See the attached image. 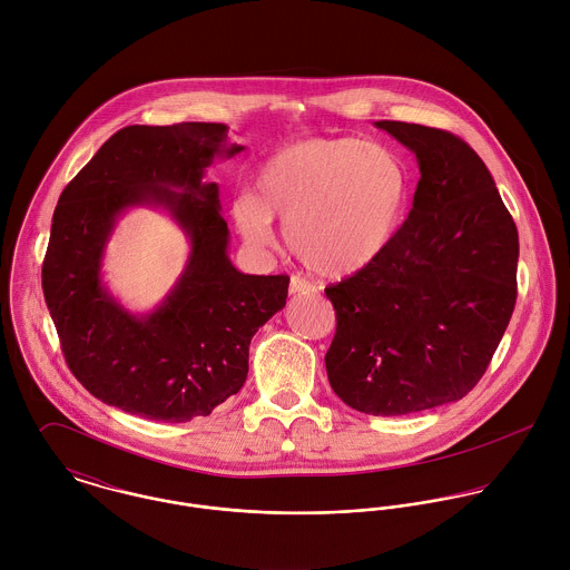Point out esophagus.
<instances>
[{"mask_svg": "<svg viewBox=\"0 0 570 570\" xmlns=\"http://www.w3.org/2000/svg\"><path fill=\"white\" fill-rule=\"evenodd\" d=\"M314 292H316V287L309 281H305L301 276L289 278V294H314Z\"/></svg>", "mask_w": 570, "mask_h": 570, "instance_id": "obj_1", "label": "esophagus"}]
</instances>
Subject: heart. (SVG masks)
Instances as JSON below:
<instances>
[{
	"label": "heart",
	"mask_w": 570,
	"mask_h": 570,
	"mask_svg": "<svg viewBox=\"0 0 570 570\" xmlns=\"http://www.w3.org/2000/svg\"><path fill=\"white\" fill-rule=\"evenodd\" d=\"M410 204V170L393 147L360 138H312L261 164L254 195L233 204L252 247L274 244V217L292 254L312 272L344 278L375 263L397 237Z\"/></svg>",
	"instance_id": "1"
}]
</instances>
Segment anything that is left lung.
<instances>
[{"label":"left lung","instance_id":"8db88e82","mask_svg":"<svg viewBox=\"0 0 570 570\" xmlns=\"http://www.w3.org/2000/svg\"><path fill=\"white\" fill-rule=\"evenodd\" d=\"M419 163L412 210L389 249L325 289L333 393L375 416L463 400L511 321L518 230L493 177L459 136L380 120Z\"/></svg>","mask_w":570,"mask_h":570}]
</instances>
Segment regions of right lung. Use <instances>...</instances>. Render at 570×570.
I'll return each mask as SVG.
<instances>
[{
	"label": "right lung",
	"instance_id": "obj_1",
	"mask_svg": "<svg viewBox=\"0 0 570 570\" xmlns=\"http://www.w3.org/2000/svg\"><path fill=\"white\" fill-rule=\"evenodd\" d=\"M242 149L222 122L131 125L63 188L41 285L70 371L102 404L179 423L242 391L252 335L285 307L289 287L285 274L230 263L219 188L202 181L215 156ZM131 205H163L191 242L187 269L147 317L125 313L99 281L104 244Z\"/></svg>",
	"mask_w": 570,
	"mask_h": 570
}]
</instances>
